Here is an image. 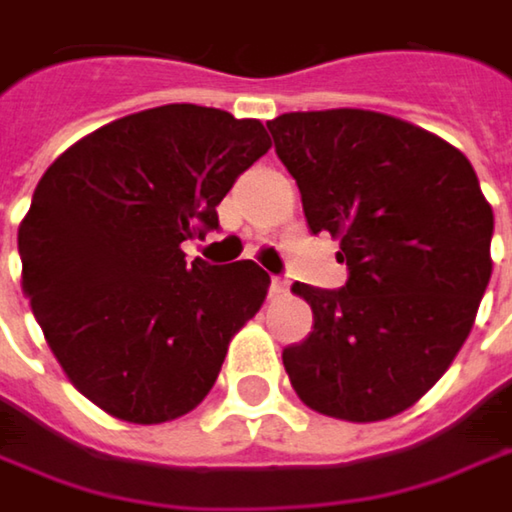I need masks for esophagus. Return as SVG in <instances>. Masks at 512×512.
I'll return each instance as SVG.
<instances>
[{"instance_id":"esophagus-1","label":"esophagus","mask_w":512,"mask_h":512,"mask_svg":"<svg viewBox=\"0 0 512 512\" xmlns=\"http://www.w3.org/2000/svg\"><path fill=\"white\" fill-rule=\"evenodd\" d=\"M287 290V281L284 278H272V293H284Z\"/></svg>"}]
</instances>
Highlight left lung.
Instances as JSON below:
<instances>
[{
  "label": "left lung",
  "mask_w": 512,
  "mask_h": 512,
  "mask_svg": "<svg viewBox=\"0 0 512 512\" xmlns=\"http://www.w3.org/2000/svg\"><path fill=\"white\" fill-rule=\"evenodd\" d=\"M308 228L341 243V290L296 281L314 332L287 347L299 400L341 421L415 406L465 344L492 275V207L460 148L370 109L266 121Z\"/></svg>",
  "instance_id": "8db88e82"
}]
</instances>
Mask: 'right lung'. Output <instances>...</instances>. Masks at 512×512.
<instances>
[{"label":"right lung","mask_w":512,"mask_h":512,"mask_svg":"<svg viewBox=\"0 0 512 512\" xmlns=\"http://www.w3.org/2000/svg\"><path fill=\"white\" fill-rule=\"evenodd\" d=\"M272 148L257 118L168 103L118 118L44 171L20 222L23 293L79 394L130 424L192 412L269 275L255 260L192 263L183 243Z\"/></svg>","instance_id":"right-lung-1"}]
</instances>
